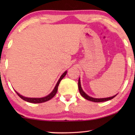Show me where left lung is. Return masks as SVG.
Masks as SVG:
<instances>
[{
	"instance_id": "left-lung-1",
	"label": "left lung",
	"mask_w": 135,
	"mask_h": 135,
	"mask_svg": "<svg viewBox=\"0 0 135 135\" xmlns=\"http://www.w3.org/2000/svg\"><path fill=\"white\" fill-rule=\"evenodd\" d=\"M78 86H79V92H80V95L82 96L84 98H85L87 100H89L90 101H93V102H96V103H99V102H104V101H106L108 100H110V99H112V98H114V97H115L116 95H114L113 97H109V98H92L91 97H89V96L86 95V94L85 93V92L83 91L82 87H81V85H80V78L79 79V82H78Z\"/></svg>"
}]
</instances>
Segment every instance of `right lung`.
I'll return each mask as SVG.
<instances>
[{
    "instance_id": "right-lung-1",
    "label": "right lung",
    "mask_w": 135,
    "mask_h": 135,
    "mask_svg": "<svg viewBox=\"0 0 135 135\" xmlns=\"http://www.w3.org/2000/svg\"><path fill=\"white\" fill-rule=\"evenodd\" d=\"M66 74H67V71H65L63 74H62L61 75V76L60 77V79L58 80V82H57V84L56 85V86H55L54 89H53V91H51L49 95H47V97H45L43 98H27V97H23V96H22L20 95V94L18 93V92H16V91H16V93H17V95L19 96V97L21 98L22 99L27 101V102L31 103H41L46 102V101L51 99L53 97H55V95H56V92H57V91H58V87L59 84H60L61 80L62 79L64 78V77L66 75Z\"/></svg>"
}]
</instances>
